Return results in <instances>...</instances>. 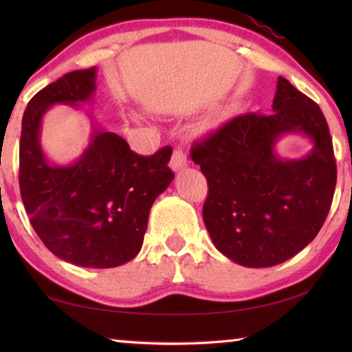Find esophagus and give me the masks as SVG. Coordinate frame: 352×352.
I'll use <instances>...</instances> for the list:
<instances>
[{"mask_svg":"<svg viewBox=\"0 0 352 352\" xmlns=\"http://www.w3.org/2000/svg\"><path fill=\"white\" fill-rule=\"evenodd\" d=\"M188 166V158H186V153H184L183 148H175L174 152H172V157H170V168L172 170H182L183 168H186Z\"/></svg>","mask_w":352,"mask_h":352,"instance_id":"34e87169","label":"esophagus"}]
</instances>
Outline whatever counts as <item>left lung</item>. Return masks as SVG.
Masks as SVG:
<instances>
[{"label": "left lung", "mask_w": 352, "mask_h": 352, "mask_svg": "<svg viewBox=\"0 0 352 352\" xmlns=\"http://www.w3.org/2000/svg\"><path fill=\"white\" fill-rule=\"evenodd\" d=\"M272 110L236 116L190 148L208 180L204 222L212 243L228 259L253 269L281 264L315 239L337 182L320 107L279 76ZM289 133L313 141L305 159L276 153L277 140Z\"/></svg>", "instance_id": "8db88e82"}]
</instances>
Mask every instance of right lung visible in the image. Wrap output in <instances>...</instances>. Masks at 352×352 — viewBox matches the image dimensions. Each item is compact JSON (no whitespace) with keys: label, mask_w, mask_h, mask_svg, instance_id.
I'll return each instance as SVG.
<instances>
[{"label":"right lung","mask_w":352,"mask_h":352,"mask_svg":"<svg viewBox=\"0 0 352 352\" xmlns=\"http://www.w3.org/2000/svg\"><path fill=\"white\" fill-rule=\"evenodd\" d=\"M96 67L50 83L29 100L21 121L20 192L31 225L50 252L88 269H111L140 253L153 201L170 182L172 147L152 157L93 126L90 144L67 166L52 164L40 144L52 105L79 107L96 91Z\"/></svg>","instance_id":"1"}]
</instances>
